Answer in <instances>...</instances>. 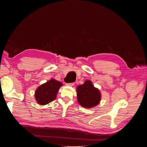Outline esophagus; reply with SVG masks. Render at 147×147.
Listing matches in <instances>:
<instances>
[{"instance_id": "34e87169", "label": "esophagus", "mask_w": 147, "mask_h": 147, "mask_svg": "<svg viewBox=\"0 0 147 147\" xmlns=\"http://www.w3.org/2000/svg\"><path fill=\"white\" fill-rule=\"evenodd\" d=\"M67 86H72L74 85V83H65Z\"/></svg>"}]
</instances>
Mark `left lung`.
<instances>
[{
  "label": "left lung",
  "mask_w": 147,
  "mask_h": 147,
  "mask_svg": "<svg viewBox=\"0 0 147 147\" xmlns=\"http://www.w3.org/2000/svg\"><path fill=\"white\" fill-rule=\"evenodd\" d=\"M77 100L84 108H92L98 105L100 101L101 94L90 80H86L77 88Z\"/></svg>",
  "instance_id": "obj_1"
}]
</instances>
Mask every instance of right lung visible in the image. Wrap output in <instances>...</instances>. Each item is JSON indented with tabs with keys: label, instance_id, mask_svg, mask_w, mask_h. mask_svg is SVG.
<instances>
[{
	"label": "right lung",
	"instance_id": "add662e5",
	"mask_svg": "<svg viewBox=\"0 0 147 147\" xmlns=\"http://www.w3.org/2000/svg\"><path fill=\"white\" fill-rule=\"evenodd\" d=\"M63 83L51 79L38 87L35 92V98L40 105H46L55 100Z\"/></svg>",
	"mask_w": 147,
	"mask_h": 147
}]
</instances>
